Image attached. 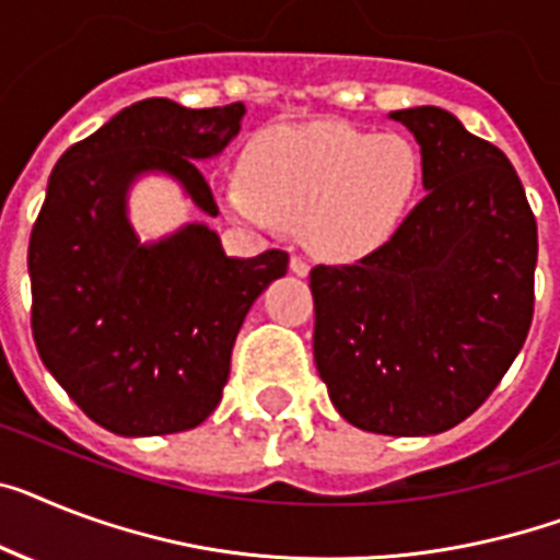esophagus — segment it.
<instances>
[{
    "label": "esophagus",
    "instance_id": "esophagus-1",
    "mask_svg": "<svg viewBox=\"0 0 560 560\" xmlns=\"http://www.w3.org/2000/svg\"><path fill=\"white\" fill-rule=\"evenodd\" d=\"M289 266H291V271H294V275H298V277H306L308 275V262L303 260V257H291Z\"/></svg>",
    "mask_w": 560,
    "mask_h": 560
}]
</instances>
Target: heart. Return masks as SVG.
Here are the masks:
<instances>
[{"label":"heart","instance_id":"heart-1","mask_svg":"<svg viewBox=\"0 0 560 560\" xmlns=\"http://www.w3.org/2000/svg\"><path fill=\"white\" fill-rule=\"evenodd\" d=\"M418 148L400 133L343 122L277 125L257 137L246 174L220 188L234 220L254 229H303L326 260H360L395 234L420 186Z\"/></svg>","mask_w":560,"mask_h":560}]
</instances>
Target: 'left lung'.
<instances>
[{"mask_svg": "<svg viewBox=\"0 0 560 560\" xmlns=\"http://www.w3.org/2000/svg\"><path fill=\"white\" fill-rule=\"evenodd\" d=\"M415 133L427 197L352 266H314V363L335 409L377 435H438L495 389L526 340L538 225L501 148L435 105Z\"/></svg>", "mask_w": 560, "mask_h": 560, "instance_id": "8db88e82", "label": "left lung"}]
</instances>
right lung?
Returning <instances> with one entry per match:
<instances>
[{"mask_svg": "<svg viewBox=\"0 0 560 560\" xmlns=\"http://www.w3.org/2000/svg\"><path fill=\"white\" fill-rule=\"evenodd\" d=\"M243 114V103L142 100L54 165L27 246L31 329L45 369L114 435L200 427L223 397L248 308L289 269L280 248L225 257L206 223L156 243H140L128 223V188L148 171L174 177L217 217L197 163L237 137Z\"/></svg>", "mask_w": 560, "mask_h": 560, "instance_id": "1", "label": "right lung"}]
</instances>
